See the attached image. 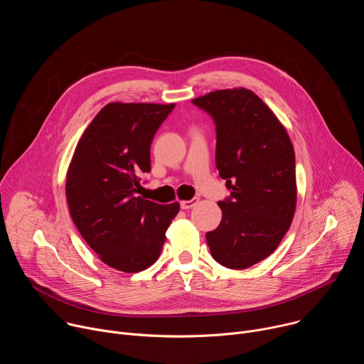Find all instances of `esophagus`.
Instances as JSON below:
<instances>
[{
    "mask_svg": "<svg viewBox=\"0 0 364 364\" xmlns=\"http://www.w3.org/2000/svg\"><path fill=\"white\" fill-rule=\"evenodd\" d=\"M197 203H198V198H191V200H183L180 203V205H181L183 210H188V209H191V207H194Z\"/></svg>",
    "mask_w": 364,
    "mask_h": 364,
    "instance_id": "34e87169",
    "label": "esophagus"
}]
</instances>
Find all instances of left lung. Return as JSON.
Returning <instances> with one entry per match:
<instances>
[{
    "label": "left lung",
    "mask_w": 364,
    "mask_h": 364,
    "mask_svg": "<svg viewBox=\"0 0 364 364\" xmlns=\"http://www.w3.org/2000/svg\"><path fill=\"white\" fill-rule=\"evenodd\" d=\"M216 124V167L230 197L205 239L216 261L246 269L264 261L289 230L296 207L295 152L285 127L245 87L193 99Z\"/></svg>",
    "instance_id": "left-lung-1"
}]
</instances>
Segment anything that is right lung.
<instances>
[{"label":"right lung","mask_w":364,"mask_h":364,"mask_svg":"<svg viewBox=\"0 0 364 364\" xmlns=\"http://www.w3.org/2000/svg\"><path fill=\"white\" fill-rule=\"evenodd\" d=\"M176 103L103 107L80 136L66 176L70 216L102 262L135 274L160 257L166 232L180 204L138 196L139 176L151 171L155 132Z\"/></svg>","instance_id":"right-lung-1"}]
</instances>
